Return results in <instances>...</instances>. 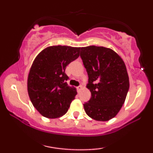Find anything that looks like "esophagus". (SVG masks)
<instances>
[{
  "mask_svg": "<svg viewBox=\"0 0 153 153\" xmlns=\"http://www.w3.org/2000/svg\"><path fill=\"white\" fill-rule=\"evenodd\" d=\"M82 88V85H79L78 87H77V89H78V91H80V90H81Z\"/></svg>",
  "mask_w": 153,
  "mask_h": 153,
  "instance_id": "1",
  "label": "esophagus"
}]
</instances>
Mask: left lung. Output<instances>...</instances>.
<instances>
[{"mask_svg":"<svg viewBox=\"0 0 153 153\" xmlns=\"http://www.w3.org/2000/svg\"><path fill=\"white\" fill-rule=\"evenodd\" d=\"M80 57L88 75L86 87L91 93L84 110L94 120H110L119 113L129 91L125 64L117 52L103 47H81Z\"/></svg>","mask_w":153,"mask_h":153,"instance_id":"1","label":"left lung"}]
</instances>
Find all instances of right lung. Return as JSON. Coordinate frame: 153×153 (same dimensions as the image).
Returning a JSON list of instances; mask_svg holds the SVG:
<instances>
[{"mask_svg": "<svg viewBox=\"0 0 153 153\" xmlns=\"http://www.w3.org/2000/svg\"><path fill=\"white\" fill-rule=\"evenodd\" d=\"M80 47L50 46L34 59L27 80L29 96L39 113L49 119L65 114L76 96V88L68 85L67 65L80 55Z\"/></svg>", "mask_w": 153, "mask_h": 153, "instance_id": "add662e5", "label": "right lung"}]
</instances>
